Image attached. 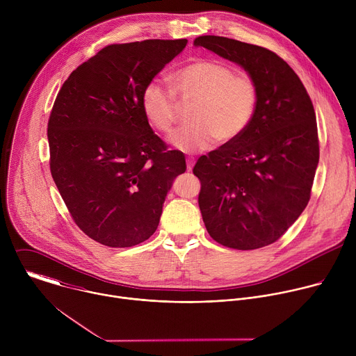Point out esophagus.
<instances>
[{
  "instance_id": "1",
  "label": "esophagus",
  "mask_w": 356,
  "mask_h": 356,
  "mask_svg": "<svg viewBox=\"0 0 356 356\" xmlns=\"http://www.w3.org/2000/svg\"><path fill=\"white\" fill-rule=\"evenodd\" d=\"M186 163H187V170L191 172V170H193V166H194V159H193V158H187Z\"/></svg>"
}]
</instances>
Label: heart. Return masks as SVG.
Returning <instances> with one entry per match:
<instances>
[{"label":"heart","mask_w":356,"mask_h":356,"mask_svg":"<svg viewBox=\"0 0 356 356\" xmlns=\"http://www.w3.org/2000/svg\"><path fill=\"white\" fill-rule=\"evenodd\" d=\"M173 92L181 101H193L188 127L173 136L183 152L207 149L216 139L229 142L249 127L258 103L255 83L245 74L216 60H195L169 76ZM140 108L149 125L169 134L175 125L176 103L172 92L158 83L145 86Z\"/></svg>","instance_id":"heart-1"}]
</instances>
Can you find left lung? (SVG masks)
Segmentation results:
<instances>
[{"label": "left lung", "mask_w": 356, "mask_h": 356, "mask_svg": "<svg viewBox=\"0 0 356 356\" xmlns=\"http://www.w3.org/2000/svg\"><path fill=\"white\" fill-rule=\"evenodd\" d=\"M195 47L242 67L258 90L257 110L236 139L201 156L198 206L210 236L239 249L277 241L310 200L320 159L316 113L294 70L270 50L206 35Z\"/></svg>", "instance_id": "left-lung-1"}]
</instances>
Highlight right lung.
Segmentation results:
<instances>
[{
  "label": "right lung",
  "instance_id": "add662e5",
  "mask_svg": "<svg viewBox=\"0 0 356 356\" xmlns=\"http://www.w3.org/2000/svg\"><path fill=\"white\" fill-rule=\"evenodd\" d=\"M187 39L110 44L62 86L47 124L50 172L74 222L111 248L154 235L175 179L186 172L140 108L146 84Z\"/></svg>",
  "mask_w": 356,
  "mask_h": 356
}]
</instances>
